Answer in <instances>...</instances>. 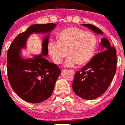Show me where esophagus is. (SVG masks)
Returning <instances> with one entry per match:
<instances>
[{
  "label": "esophagus",
  "mask_w": 125,
  "mask_h": 125,
  "mask_svg": "<svg viewBox=\"0 0 125 125\" xmlns=\"http://www.w3.org/2000/svg\"><path fill=\"white\" fill-rule=\"evenodd\" d=\"M72 73H74V72H74V70H72Z\"/></svg>",
  "instance_id": "obj_1"
}]
</instances>
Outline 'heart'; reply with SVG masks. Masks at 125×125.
Segmentation results:
<instances>
[{"instance_id":"b5f03b06","label":"heart","mask_w":125,"mask_h":125,"mask_svg":"<svg viewBox=\"0 0 125 125\" xmlns=\"http://www.w3.org/2000/svg\"><path fill=\"white\" fill-rule=\"evenodd\" d=\"M97 45V38L93 33L69 27L60 32L57 41L49 42L48 50L56 64L62 62L67 52L69 57L64 64L73 67L76 64L82 65L88 62L94 54Z\"/></svg>"}]
</instances>
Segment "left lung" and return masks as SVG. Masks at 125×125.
<instances>
[{"instance_id":"8db88e82","label":"left lung","mask_w":125,"mask_h":125,"mask_svg":"<svg viewBox=\"0 0 125 125\" xmlns=\"http://www.w3.org/2000/svg\"><path fill=\"white\" fill-rule=\"evenodd\" d=\"M98 34H103L100 28L92 24H82ZM101 52L75 72L72 89L78 96L85 100H93L103 95L109 86L117 69L115 49L109 41L102 38L100 44Z\"/></svg>"}]
</instances>
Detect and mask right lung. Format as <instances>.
I'll list each match as a JSON object with an SVG mask.
<instances>
[{"instance_id":"1","label":"right lung","mask_w":125,"mask_h":125,"mask_svg":"<svg viewBox=\"0 0 125 125\" xmlns=\"http://www.w3.org/2000/svg\"><path fill=\"white\" fill-rule=\"evenodd\" d=\"M55 23L34 24L15 38L8 50L7 56L8 81L13 91L23 100L38 103L51 96L61 70L55 64L49 62L43 56L48 55L49 36L42 42V55L33 59L23 60L21 50L33 33H49L55 28Z\"/></svg>"}]
</instances>
